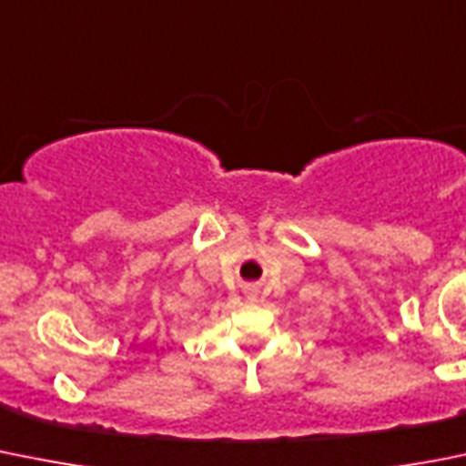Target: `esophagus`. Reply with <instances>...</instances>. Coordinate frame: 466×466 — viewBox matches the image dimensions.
Segmentation results:
<instances>
[{"label":"esophagus","mask_w":466,"mask_h":466,"mask_svg":"<svg viewBox=\"0 0 466 466\" xmlns=\"http://www.w3.org/2000/svg\"><path fill=\"white\" fill-rule=\"evenodd\" d=\"M248 299H250V301H258V287H248Z\"/></svg>","instance_id":"1"}]
</instances>
